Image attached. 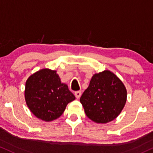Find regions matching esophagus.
Masks as SVG:
<instances>
[{"mask_svg":"<svg viewBox=\"0 0 153 153\" xmlns=\"http://www.w3.org/2000/svg\"><path fill=\"white\" fill-rule=\"evenodd\" d=\"M74 95H75V96H76V98H79L80 96H81V95H82V92L81 91L75 92Z\"/></svg>","mask_w":153,"mask_h":153,"instance_id":"1","label":"esophagus"}]
</instances>
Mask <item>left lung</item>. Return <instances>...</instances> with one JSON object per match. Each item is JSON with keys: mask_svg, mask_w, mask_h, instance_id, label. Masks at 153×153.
Instances as JSON below:
<instances>
[{"mask_svg": "<svg viewBox=\"0 0 153 153\" xmlns=\"http://www.w3.org/2000/svg\"><path fill=\"white\" fill-rule=\"evenodd\" d=\"M127 91L119 78L109 71L96 74L80 98L85 114L94 122L106 123L120 114Z\"/></svg>", "mask_w": 153, "mask_h": 153, "instance_id": "left-lung-1", "label": "left lung"}]
</instances>
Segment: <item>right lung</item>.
<instances>
[{
  "mask_svg": "<svg viewBox=\"0 0 153 153\" xmlns=\"http://www.w3.org/2000/svg\"><path fill=\"white\" fill-rule=\"evenodd\" d=\"M25 98L31 112L39 119L52 121L63 113L67 104L75 99L55 71L42 69L27 79Z\"/></svg>",
  "mask_w": 153,
  "mask_h": 153,
  "instance_id": "right-lung-1",
  "label": "right lung"
}]
</instances>
